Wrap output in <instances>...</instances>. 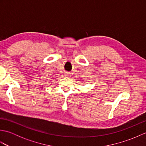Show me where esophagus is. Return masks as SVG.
I'll return each instance as SVG.
<instances>
[{"instance_id":"obj_1","label":"esophagus","mask_w":146,"mask_h":146,"mask_svg":"<svg viewBox=\"0 0 146 146\" xmlns=\"http://www.w3.org/2000/svg\"><path fill=\"white\" fill-rule=\"evenodd\" d=\"M70 75V73H68V72H66L64 73V76H69Z\"/></svg>"}]
</instances>
